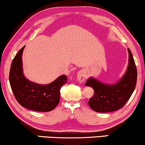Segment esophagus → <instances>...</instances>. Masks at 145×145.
<instances>
[{
    "mask_svg": "<svg viewBox=\"0 0 145 145\" xmlns=\"http://www.w3.org/2000/svg\"><path fill=\"white\" fill-rule=\"evenodd\" d=\"M76 78H77V80L79 81L80 82H84L86 78V73L84 72V71L81 70L77 74V76H76Z\"/></svg>",
    "mask_w": 145,
    "mask_h": 145,
    "instance_id": "1",
    "label": "esophagus"
}]
</instances>
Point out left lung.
Instances as JSON below:
<instances>
[{"label": "left lung", "mask_w": 145, "mask_h": 145, "mask_svg": "<svg viewBox=\"0 0 145 145\" xmlns=\"http://www.w3.org/2000/svg\"><path fill=\"white\" fill-rule=\"evenodd\" d=\"M128 65L123 76L114 84H106L90 77L85 85L93 88L95 93L89 104L97 112H110L121 109L129 100L136 88L137 69L131 50L128 48Z\"/></svg>", "instance_id": "8db88e82"}]
</instances>
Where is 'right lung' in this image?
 <instances>
[{
	"mask_svg": "<svg viewBox=\"0 0 145 145\" xmlns=\"http://www.w3.org/2000/svg\"><path fill=\"white\" fill-rule=\"evenodd\" d=\"M24 48L25 46L18 51L11 63L9 71L11 88L18 102L22 107L37 112H49L59 104L60 90L67 82V77L61 75L48 84L29 80L23 71L22 53Z\"/></svg>",
	"mask_w": 145,
	"mask_h": 145,
	"instance_id": "obj_1",
	"label": "right lung"
}]
</instances>
